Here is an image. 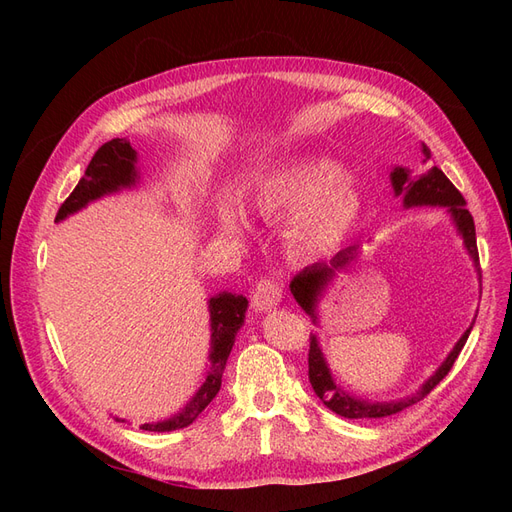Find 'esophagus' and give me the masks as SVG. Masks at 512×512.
<instances>
[{
	"instance_id": "esophagus-1",
	"label": "esophagus",
	"mask_w": 512,
	"mask_h": 512,
	"mask_svg": "<svg viewBox=\"0 0 512 512\" xmlns=\"http://www.w3.org/2000/svg\"><path fill=\"white\" fill-rule=\"evenodd\" d=\"M282 301V284L275 280H260L252 292V305L256 312H271Z\"/></svg>"
}]
</instances>
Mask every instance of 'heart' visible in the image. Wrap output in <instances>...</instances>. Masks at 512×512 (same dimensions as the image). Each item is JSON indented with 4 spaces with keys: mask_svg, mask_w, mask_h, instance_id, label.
I'll return each instance as SVG.
<instances>
[{
    "mask_svg": "<svg viewBox=\"0 0 512 512\" xmlns=\"http://www.w3.org/2000/svg\"><path fill=\"white\" fill-rule=\"evenodd\" d=\"M250 207L265 222L288 215L284 239L290 256L299 260L335 252L363 215V196L346 177L342 164L327 158H307L282 164L262 175L252 188ZM222 228L239 235L235 213H222Z\"/></svg>",
    "mask_w": 512,
    "mask_h": 512,
    "instance_id": "1",
    "label": "heart"
}]
</instances>
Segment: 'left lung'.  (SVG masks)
I'll return each instance as SVG.
<instances>
[{
    "instance_id": "left-lung-1",
    "label": "left lung",
    "mask_w": 512,
    "mask_h": 512,
    "mask_svg": "<svg viewBox=\"0 0 512 512\" xmlns=\"http://www.w3.org/2000/svg\"><path fill=\"white\" fill-rule=\"evenodd\" d=\"M423 156L427 162L431 158V151L427 145H423ZM391 183L395 196H404V207H446V211L451 213V218L459 230V235L463 239V245H466L468 254L474 260V267L480 275V265H478V247H476V230H474V220L470 211L466 209V198L461 196V192L455 188V185L448 181V177L442 173L438 166L429 168L425 175L421 177H410L408 168L397 166L391 173ZM356 254V247H348V250L339 252L331 262H316L312 267H305L301 273L294 275V280L290 282V292L292 297L297 299V303L305 309L307 316H312L314 324L318 322V299L322 297V292L327 290L335 273L344 271L352 258ZM476 320V318H474ZM474 327V322L470 324V329L461 335L451 354L446 356V361L438 367L436 374H433L421 389L416 393L404 397V399H393V401H369V399H359L350 393H346L342 386H337L331 369L324 361V354L318 346V337L312 335L309 337V354H307V363H309V382H312L314 393L320 397V401L329 410L335 414L344 416V418H384L397 414L401 410H406L414 404H418L423 397H427L436 386L442 382V378L451 371L455 365L457 356L461 348L466 346L468 335Z\"/></svg>"
}]
</instances>
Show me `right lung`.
Here are the masks:
<instances>
[{"label": "right lung", "mask_w": 512, "mask_h": 512, "mask_svg": "<svg viewBox=\"0 0 512 512\" xmlns=\"http://www.w3.org/2000/svg\"><path fill=\"white\" fill-rule=\"evenodd\" d=\"M138 181L136 170V151L132 149L130 141L126 138H113V141L104 143L96 156L91 158L83 179L72 190V194L64 200V205L59 207L55 222L66 220L68 215L81 211L87 207L91 200H98L106 194L119 192L123 188H132ZM247 299L243 294L222 292L209 299V314H211V352H209V369L205 382L200 384L196 395L190 399V404L181 408L177 414H173L166 421L158 423H145L141 429L145 431H175L192 425L198 414L203 412L213 397L218 395L222 386V374L228 361V354L235 346L237 331L243 327L245 320ZM119 421V418H117Z\"/></svg>", "instance_id": "right-lung-1"}]
</instances>
